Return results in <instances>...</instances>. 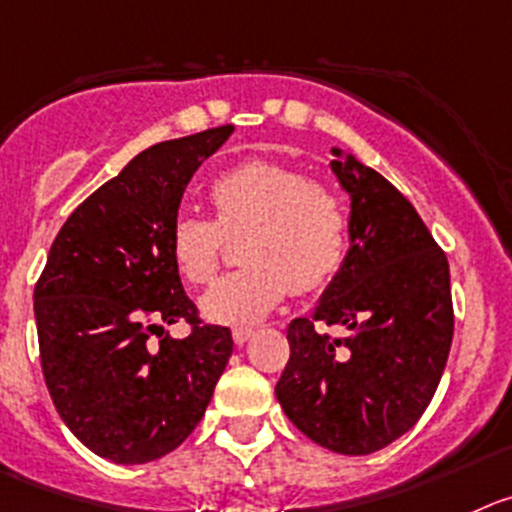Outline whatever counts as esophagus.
Here are the masks:
<instances>
[{"label":"esophagus","instance_id":"34e87169","mask_svg":"<svg viewBox=\"0 0 512 512\" xmlns=\"http://www.w3.org/2000/svg\"><path fill=\"white\" fill-rule=\"evenodd\" d=\"M252 336H255V331H252V328H234L232 331V338L237 346H245Z\"/></svg>","mask_w":512,"mask_h":512}]
</instances>
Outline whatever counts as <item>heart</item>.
Masks as SVG:
<instances>
[{"mask_svg": "<svg viewBox=\"0 0 512 512\" xmlns=\"http://www.w3.org/2000/svg\"><path fill=\"white\" fill-rule=\"evenodd\" d=\"M217 222L181 212L171 222L169 252L191 285L212 280L224 237L242 235L245 267L219 278L202 295L204 318L224 326L262 321L290 288L310 293L343 265L348 217L341 199L321 181L275 161H247L212 184Z\"/></svg>", "mask_w": 512, "mask_h": 512, "instance_id": "b5f03b06", "label": "heart"}]
</instances>
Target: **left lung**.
Masks as SVG:
<instances>
[{"label": "left lung", "mask_w": 512, "mask_h": 512, "mask_svg": "<svg viewBox=\"0 0 512 512\" xmlns=\"http://www.w3.org/2000/svg\"><path fill=\"white\" fill-rule=\"evenodd\" d=\"M348 194V250L310 318L288 326L275 386L290 422L338 455H371L429 407L450 356V265L427 224L374 169L331 148ZM318 320L344 328L331 339Z\"/></svg>", "instance_id": "left-lung-1"}]
</instances>
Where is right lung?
Wrapping results in <instances>:
<instances>
[{
  "instance_id": "add662e5",
  "label": "right lung",
  "mask_w": 512,
  "mask_h": 512,
  "mask_svg": "<svg viewBox=\"0 0 512 512\" xmlns=\"http://www.w3.org/2000/svg\"><path fill=\"white\" fill-rule=\"evenodd\" d=\"M232 131L156 143L128 161L62 224L35 288L52 404L90 452L118 465L176 450L232 356L229 328L202 326L169 252L191 176ZM176 320L192 323L186 339L165 331Z\"/></svg>"
}]
</instances>
